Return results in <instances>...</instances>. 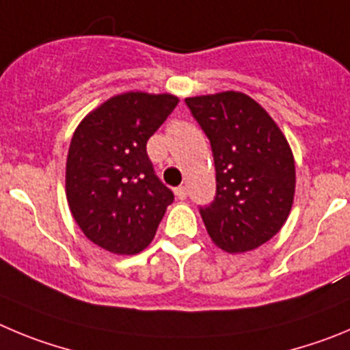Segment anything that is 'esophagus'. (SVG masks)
<instances>
[{"instance_id": "1", "label": "esophagus", "mask_w": 350, "mask_h": 350, "mask_svg": "<svg viewBox=\"0 0 350 350\" xmlns=\"http://www.w3.org/2000/svg\"><path fill=\"white\" fill-rule=\"evenodd\" d=\"M174 193H176V197L179 198V200H185V198L188 197V190H187V187H178L174 190Z\"/></svg>"}]
</instances>
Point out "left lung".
Segmentation results:
<instances>
[{
  "instance_id": "8db88e82",
  "label": "left lung",
  "mask_w": 350,
  "mask_h": 350,
  "mask_svg": "<svg viewBox=\"0 0 350 350\" xmlns=\"http://www.w3.org/2000/svg\"><path fill=\"white\" fill-rule=\"evenodd\" d=\"M211 141L216 197L200 207L207 234L228 253H244L282 228L295 195V160L281 129L241 92L188 97Z\"/></svg>"
}]
</instances>
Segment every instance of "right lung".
I'll use <instances>...</instances> for the list:
<instances>
[{
    "label": "right lung",
    "instance_id": "1",
    "mask_svg": "<svg viewBox=\"0 0 350 350\" xmlns=\"http://www.w3.org/2000/svg\"><path fill=\"white\" fill-rule=\"evenodd\" d=\"M176 105L171 94H122L75 131L66 163L69 209L87 239L109 253L143 251L174 200L155 174L146 143Z\"/></svg>",
    "mask_w": 350,
    "mask_h": 350
}]
</instances>
